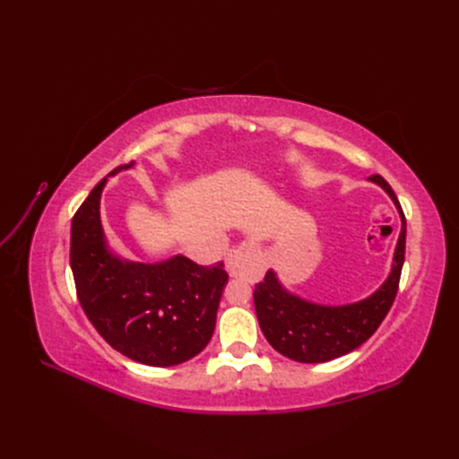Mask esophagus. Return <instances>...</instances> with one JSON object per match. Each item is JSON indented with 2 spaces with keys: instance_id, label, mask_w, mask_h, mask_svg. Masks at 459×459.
Listing matches in <instances>:
<instances>
[{
  "instance_id": "1",
  "label": "esophagus",
  "mask_w": 459,
  "mask_h": 459,
  "mask_svg": "<svg viewBox=\"0 0 459 459\" xmlns=\"http://www.w3.org/2000/svg\"><path fill=\"white\" fill-rule=\"evenodd\" d=\"M260 262H262L260 248L255 243H241L230 253L226 268L231 275H238L247 268L260 266Z\"/></svg>"
}]
</instances>
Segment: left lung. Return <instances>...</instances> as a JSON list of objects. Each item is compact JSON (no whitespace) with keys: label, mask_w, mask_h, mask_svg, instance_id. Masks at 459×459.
Listing matches in <instances>:
<instances>
[{"label":"left lung","mask_w":459,"mask_h":459,"mask_svg":"<svg viewBox=\"0 0 459 459\" xmlns=\"http://www.w3.org/2000/svg\"><path fill=\"white\" fill-rule=\"evenodd\" d=\"M369 182L379 186L394 203L400 216V235L386 280L362 300L349 304H317L302 299L268 270L255 287V310L264 337L273 349L300 364H322L344 356L366 342L391 310L406 251V218L393 187L375 174Z\"/></svg>","instance_id":"1"}]
</instances>
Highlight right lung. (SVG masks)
I'll use <instances>...</instances> for the list:
<instances>
[{"label":"right lung","mask_w":459,"mask_h":459,"mask_svg":"<svg viewBox=\"0 0 459 459\" xmlns=\"http://www.w3.org/2000/svg\"><path fill=\"white\" fill-rule=\"evenodd\" d=\"M118 166L108 176L132 169ZM97 184L71 226V268L78 300L97 333L120 354L152 368H170L197 356L211 341L221 293L230 280L224 264L206 268L184 255L134 262L110 248L101 224Z\"/></svg>","instance_id":"1"}]
</instances>
